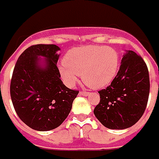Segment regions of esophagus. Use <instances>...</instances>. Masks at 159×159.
<instances>
[{
    "mask_svg": "<svg viewBox=\"0 0 159 159\" xmlns=\"http://www.w3.org/2000/svg\"><path fill=\"white\" fill-rule=\"evenodd\" d=\"M80 95L89 96V95H90V92H80Z\"/></svg>",
    "mask_w": 159,
    "mask_h": 159,
    "instance_id": "1",
    "label": "esophagus"
}]
</instances>
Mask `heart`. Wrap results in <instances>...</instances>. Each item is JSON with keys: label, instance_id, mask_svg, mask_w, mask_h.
I'll list each match as a JSON object with an SVG mask.
<instances>
[{"label": "heart", "instance_id": "b5f03b06", "mask_svg": "<svg viewBox=\"0 0 159 159\" xmlns=\"http://www.w3.org/2000/svg\"><path fill=\"white\" fill-rule=\"evenodd\" d=\"M64 65L59 67V74L68 86H73L77 75L92 89L110 85L117 74L119 55L111 47L89 45L74 48L63 58Z\"/></svg>", "mask_w": 159, "mask_h": 159}]
</instances>
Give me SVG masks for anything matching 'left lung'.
Returning a JSON list of instances; mask_svg holds the SVG:
<instances>
[{
  "mask_svg": "<svg viewBox=\"0 0 159 159\" xmlns=\"http://www.w3.org/2000/svg\"><path fill=\"white\" fill-rule=\"evenodd\" d=\"M149 92V72L146 62L135 52L127 50L110 85L98 92L100 102L94 109V115L110 129L130 128L145 112Z\"/></svg>",
  "mask_w": 159,
  "mask_h": 159,
  "instance_id": "8db88e82",
  "label": "left lung"
}]
</instances>
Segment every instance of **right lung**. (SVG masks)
<instances>
[{"label": "right lung", "instance_id": "add662e5", "mask_svg": "<svg viewBox=\"0 0 159 159\" xmlns=\"http://www.w3.org/2000/svg\"><path fill=\"white\" fill-rule=\"evenodd\" d=\"M60 48L36 44L17 61L10 84V95L20 120L34 130L49 131L69 115L79 91L64 85L56 66ZM43 58V59H42Z\"/></svg>", "mask_w": 159, "mask_h": 159}]
</instances>
